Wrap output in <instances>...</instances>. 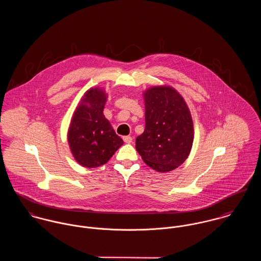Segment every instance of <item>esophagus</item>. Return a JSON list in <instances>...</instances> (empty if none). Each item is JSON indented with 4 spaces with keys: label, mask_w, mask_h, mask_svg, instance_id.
<instances>
[{
    "label": "esophagus",
    "mask_w": 261,
    "mask_h": 261,
    "mask_svg": "<svg viewBox=\"0 0 261 261\" xmlns=\"http://www.w3.org/2000/svg\"><path fill=\"white\" fill-rule=\"evenodd\" d=\"M123 142L125 144H130L133 142V138L129 136H125V137H123Z\"/></svg>",
    "instance_id": "1"
}]
</instances>
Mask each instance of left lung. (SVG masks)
<instances>
[{"instance_id": "8db88e82", "label": "left lung", "mask_w": 261, "mask_h": 261, "mask_svg": "<svg viewBox=\"0 0 261 261\" xmlns=\"http://www.w3.org/2000/svg\"><path fill=\"white\" fill-rule=\"evenodd\" d=\"M146 127L136 140L144 162L158 172H169L186 161L194 140L191 113L183 97L170 86L145 94Z\"/></svg>"}]
</instances>
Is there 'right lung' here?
<instances>
[{
	"instance_id": "right-lung-1",
	"label": "right lung",
	"mask_w": 261,
	"mask_h": 261,
	"mask_svg": "<svg viewBox=\"0 0 261 261\" xmlns=\"http://www.w3.org/2000/svg\"><path fill=\"white\" fill-rule=\"evenodd\" d=\"M105 91L91 88L76 109L68 130V143L75 160L83 167L96 168L108 163L123 144L103 115Z\"/></svg>"
}]
</instances>
